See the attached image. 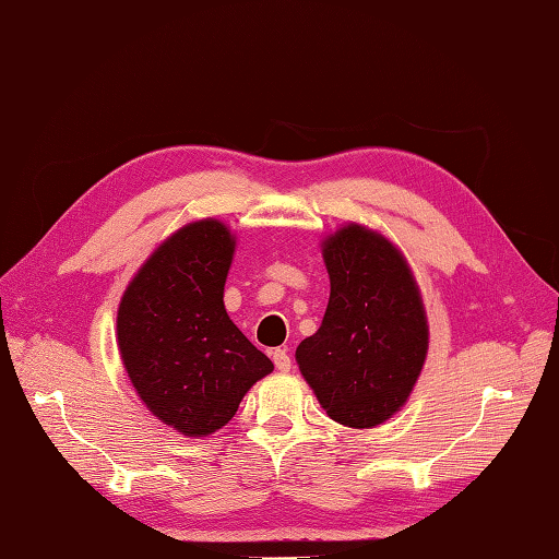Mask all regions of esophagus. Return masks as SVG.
Listing matches in <instances>:
<instances>
[{
    "label": "esophagus",
    "instance_id": "esophagus-1",
    "mask_svg": "<svg viewBox=\"0 0 559 559\" xmlns=\"http://www.w3.org/2000/svg\"><path fill=\"white\" fill-rule=\"evenodd\" d=\"M272 361H275L280 373H287V370L292 368V358H289L287 349H275V352H272Z\"/></svg>",
    "mask_w": 559,
    "mask_h": 559
}]
</instances>
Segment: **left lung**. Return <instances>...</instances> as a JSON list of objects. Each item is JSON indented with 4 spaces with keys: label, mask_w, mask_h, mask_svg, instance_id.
<instances>
[{
    "label": "left lung",
    "mask_w": 559,
    "mask_h": 559,
    "mask_svg": "<svg viewBox=\"0 0 559 559\" xmlns=\"http://www.w3.org/2000/svg\"><path fill=\"white\" fill-rule=\"evenodd\" d=\"M325 318L296 346V364L332 420L376 428L406 404L428 354L414 272L382 234L346 225L322 241Z\"/></svg>",
    "instance_id": "left-lung-1"
}]
</instances>
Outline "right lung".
<instances>
[{"mask_svg": "<svg viewBox=\"0 0 559 559\" xmlns=\"http://www.w3.org/2000/svg\"><path fill=\"white\" fill-rule=\"evenodd\" d=\"M234 246L225 222H189L135 272L117 311L131 384L153 416L189 438L227 426L275 368L225 311Z\"/></svg>", "mask_w": 559, "mask_h": 559, "instance_id": "right-lung-1", "label": "right lung"}]
</instances>
